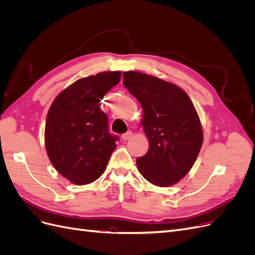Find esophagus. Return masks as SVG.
Returning <instances> with one entry per match:
<instances>
[{"label": "esophagus", "mask_w": 255, "mask_h": 255, "mask_svg": "<svg viewBox=\"0 0 255 255\" xmlns=\"http://www.w3.org/2000/svg\"><path fill=\"white\" fill-rule=\"evenodd\" d=\"M132 137H133V132H130V130H128V132H127V133H125V134L122 135V139L123 140H128Z\"/></svg>", "instance_id": "34e87169"}]
</instances>
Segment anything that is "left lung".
<instances>
[{"label": "left lung", "instance_id": "8db88e82", "mask_svg": "<svg viewBox=\"0 0 255 255\" xmlns=\"http://www.w3.org/2000/svg\"><path fill=\"white\" fill-rule=\"evenodd\" d=\"M123 85L142 107L141 126L149 149L136 159L151 184L169 187L194 166L203 143V130L190 98L176 85L139 71L123 73Z\"/></svg>", "mask_w": 255, "mask_h": 255}]
</instances>
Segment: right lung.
<instances>
[{
  "instance_id": "add662e5",
  "label": "right lung",
  "mask_w": 255,
  "mask_h": 255,
  "mask_svg": "<svg viewBox=\"0 0 255 255\" xmlns=\"http://www.w3.org/2000/svg\"><path fill=\"white\" fill-rule=\"evenodd\" d=\"M120 76V71H105L80 79L54 99L48 112L44 144L49 159L75 185L98 180L116 149L118 138L110 134L100 102Z\"/></svg>"
}]
</instances>
